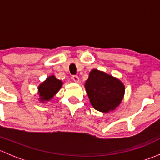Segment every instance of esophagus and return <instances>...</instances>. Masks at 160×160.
<instances>
[{"label":"esophagus","instance_id":"1","mask_svg":"<svg viewBox=\"0 0 160 160\" xmlns=\"http://www.w3.org/2000/svg\"><path fill=\"white\" fill-rule=\"evenodd\" d=\"M72 80H73L74 82H76V83H78L79 80H80V79H79V77H78V76H76V75L72 76Z\"/></svg>","mask_w":160,"mask_h":160}]
</instances>
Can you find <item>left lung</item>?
Segmentation results:
<instances>
[{"label":"left lung","mask_w":160,"mask_h":160,"mask_svg":"<svg viewBox=\"0 0 160 160\" xmlns=\"http://www.w3.org/2000/svg\"><path fill=\"white\" fill-rule=\"evenodd\" d=\"M85 88L92 106L101 112L115 109L125 93V87L120 80L98 70L90 71Z\"/></svg>","instance_id":"obj_1"}]
</instances>
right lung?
I'll return each instance as SVG.
<instances>
[{"mask_svg":"<svg viewBox=\"0 0 160 160\" xmlns=\"http://www.w3.org/2000/svg\"><path fill=\"white\" fill-rule=\"evenodd\" d=\"M62 84V82L57 80L54 76L48 77L40 86L38 87L39 96L41 101H49L52 99L55 94L59 91Z\"/></svg>","mask_w":160,"mask_h":160,"instance_id":"right-lung-1","label":"right lung"}]
</instances>
